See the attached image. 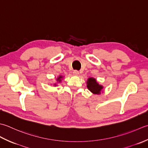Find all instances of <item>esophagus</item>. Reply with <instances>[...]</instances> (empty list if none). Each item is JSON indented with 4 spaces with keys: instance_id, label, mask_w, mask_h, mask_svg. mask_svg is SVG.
Returning <instances> with one entry per match:
<instances>
[{
    "instance_id": "1",
    "label": "esophagus",
    "mask_w": 148,
    "mask_h": 148,
    "mask_svg": "<svg viewBox=\"0 0 148 148\" xmlns=\"http://www.w3.org/2000/svg\"><path fill=\"white\" fill-rule=\"evenodd\" d=\"M73 73L74 75H79V72H78V71H77V70H74Z\"/></svg>"
}]
</instances>
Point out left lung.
<instances>
[{
    "instance_id": "8db88e82",
    "label": "left lung",
    "mask_w": 148,
    "mask_h": 148,
    "mask_svg": "<svg viewBox=\"0 0 148 148\" xmlns=\"http://www.w3.org/2000/svg\"><path fill=\"white\" fill-rule=\"evenodd\" d=\"M87 87L90 91L92 92L93 94L99 95L101 93V91L103 87L99 85L96 82V80L94 78H89L87 81Z\"/></svg>"
}]
</instances>
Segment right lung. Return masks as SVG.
<instances>
[{"instance_id":"right-lung-1","label":"right lung","mask_w":148,"mask_h":148,"mask_svg":"<svg viewBox=\"0 0 148 148\" xmlns=\"http://www.w3.org/2000/svg\"><path fill=\"white\" fill-rule=\"evenodd\" d=\"M62 76H61V75H60L59 77H57V82H61V79H62ZM54 85L56 86V84H54Z\"/></svg>"}]
</instances>
